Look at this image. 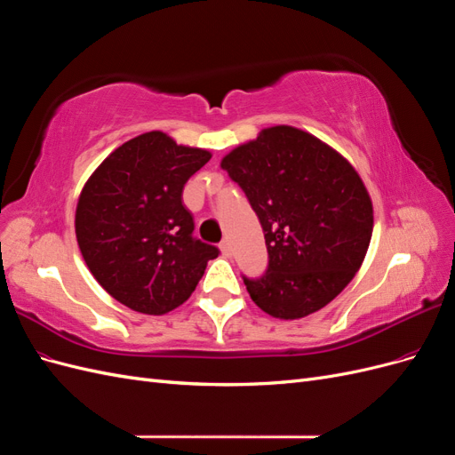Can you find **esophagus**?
Instances as JSON below:
<instances>
[{
    "instance_id": "obj_1",
    "label": "esophagus",
    "mask_w": 455,
    "mask_h": 455,
    "mask_svg": "<svg viewBox=\"0 0 455 455\" xmlns=\"http://www.w3.org/2000/svg\"><path fill=\"white\" fill-rule=\"evenodd\" d=\"M220 251H222V254H224L226 258H229V256H231V244H229V241H222V243H220Z\"/></svg>"
}]
</instances>
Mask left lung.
Returning a JSON list of instances; mask_svg holds the SVG:
<instances>
[{"mask_svg": "<svg viewBox=\"0 0 455 455\" xmlns=\"http://www.w3.org/2000/svg\"><path fill=\"white\" fill-rule=\"evenodd\" d=\"M264 229L267 269L243 275L254 304L277 319L324 307L359 271L374 214L351 164L313 134L271 127L222 159Z\"/></svg>", "mask_w": 455, "mask_h": 455, "instance_id": "left-lung-1", "label": "left lung"}]
</instances>
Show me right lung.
Masks as SVG:
<instances>
[{"instance_id":"add662e5","label":"right lung","mask_w":455,"mask_h":455,"mask_svg":"<svg viewBox=\"0 0 455 455\" xmlns=\"http://www.w3.org/2000/svg\"><path fill=\"white\" fill-rule=\"evenodd\" d=\"M211 154L151 131L119 146L79 196V251L104 291L134 311L163 315L196 291L220 251L194 237L182 203L189 176Z\"/></svg>"}]
</instances>
